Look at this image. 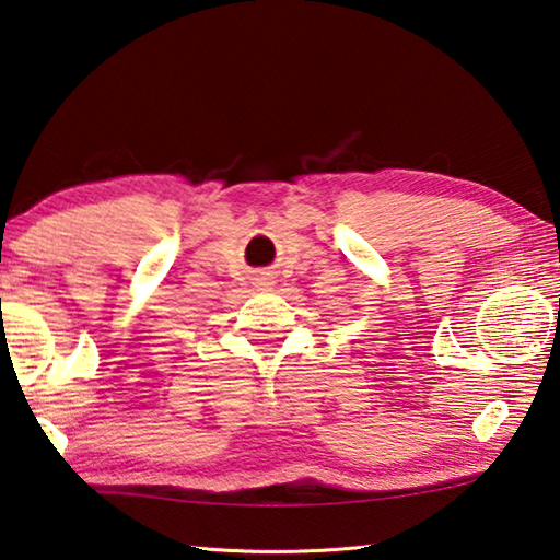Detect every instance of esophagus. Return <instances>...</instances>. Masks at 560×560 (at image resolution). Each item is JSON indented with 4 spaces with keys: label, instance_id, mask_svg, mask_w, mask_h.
Here are the masks:
<instances>
[{
    "label": "esophagus",
    "instance_id": "1",
    "mask_svg": "<svg viewBox=\"0 0 560 560\" xmlns=\"http://www.w3.org/2000/svg\"><path fill=\"white\" fill-rule=\"evenodd\" d=\"M259 283H261V287H271V279L269 277H261V279H257Z\"/></svg>",
    "mask_w": 560,
    "mask_h": 560
}]
</instances>
